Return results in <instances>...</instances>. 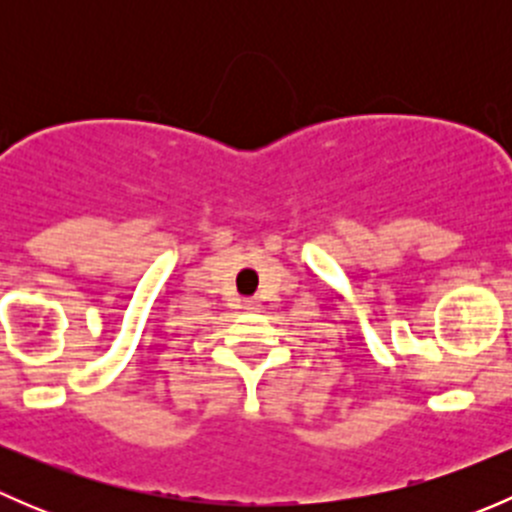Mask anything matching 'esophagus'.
I'll use <instances>...</instances> for the list:
<instances>
[{
    "label": "esophagus",
    "instance_id": "esophagus-1",
    "mask_svg": "<svg viewBox=\"0 0 512 512\" xmlns=\"http://www.w3.org/2000/svg\"><path fill=\"white\" fill-rule=\"evenodd\" d=\"M245 309H250V312H257V309H260V304L252 302V299H250V302H245Z\"/></svg>",
    "mask_w": 512,
    "mask_h": 512
}]
</instances>
